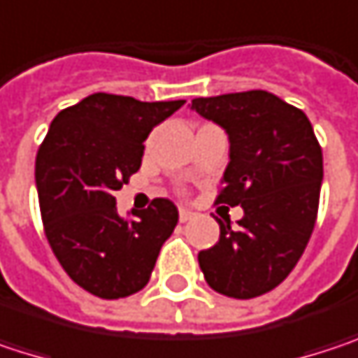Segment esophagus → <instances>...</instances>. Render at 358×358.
I'll use <instances>...</instances> for the list:
<instances>
[{"instance_id": "esophagus-1", "label": "esophagus", "mask_w": 358, "mask_h": 358, "mask_svg": "<svg viewBox=\"0 0 358 358\" xmlns=\"http://www.w3.org/2000/svg\"><path fill=\"white\" fill-rule=\"evenodd\" d=\"M178 215H180V222L184 224V222H188V220H192V217H194V211H192V209H186V207H180Z\"/></svg>"}]
</instances>
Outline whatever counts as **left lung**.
<instances>
[{
    "label": "left lung",
    "instance_id": "obj_1",
    "mask_svg": "<svg viewBox=\"0 0 358 358\" xmlns=\"http://www.w3.org/2000/svg\"><path fill=\"white\" fill-rule=\"evenodd\" d=\"M205 120L222 126L230 162L217 203L241 205L238 228L220 224L215 247L199 252L207 284L232 299H255L286 280L317 220L322 147L309 117L267 91L192 99Z\"/></svg>",
    "mask_w": 358,
    "mask_h": 358
}]
</instances>
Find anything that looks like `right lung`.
Masks as SVG:
<instances>
[{
  "label": "right lung",
  "instance_id": "add662e5",
  "mask_svg": "<svg viewBox=\"0 0 358 358\" xmlns=\"http://www.w3.org/2000/svg\"><path fill=\"white\" fill-rule=\"evenodd\" d=\"M184 101L95 93L62 109L38 147L35 182L49 247L64 271L99 299L143 290L178 224L170 199L117 213L113 192L138 172L149 132Z\"/></svg>",
  "mask_w": 358,
  "mask_h": 358
}]
</instances>
